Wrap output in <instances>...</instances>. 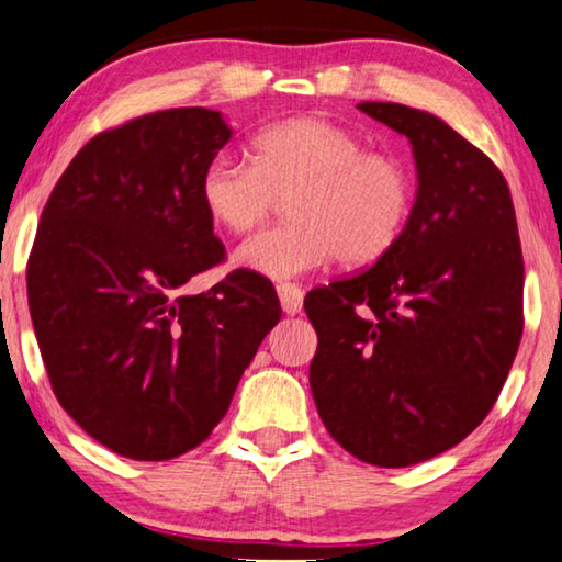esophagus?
Instances as JSON below:
<instances>
[{
	"instance_id": "1",
	"label": "esophagus",
	"mask_w": 562,
	"mask_h": 562,
	"mask_svg": "<svg viewBox=\"0 0 562 562\" xmlns=\"http://www.w3.org/2000/svg\"><path fill=\"white\" fill-rule=\"evenodd\" d=\"M277 295H280V303H282V311L290 313V316H295V313H301L303 308V290L297 285H277Z\"/></svg>"
}]
</instances>
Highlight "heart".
<instances>
[{"instance_id": "heart-1", "label": "heart", "mask_w": 562, "mask_h": 562, "mask_svg": "<svg viewBox=\"0 0 562 562\" xmlns=\"http://www.w3.org/2000/svg\"><path fill=\"white\" fill-rule=\"evenodd\" d=\"M285 198L293 223L236 251L238 267L269 280H293L336 257H385L406 231L416 184L398 154L370 151L357 133L313 115L269 125L251 138L249 164L215 159L200 177L207 218L231 234H249Z\"/></svg>"}]
</instances>
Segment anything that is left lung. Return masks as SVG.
<instances>
[{
  "label": "left lung",
  "instance_id": "left-lung-1",
  "mask_svg": "<svg viewBox=\"0 0 562 562\" xmlns=\"http://www.w3.org/2000/svg\"><path fill=\"white\" fill-rule=\"evenodd\" d=\"M357 110L411 140L418 190L385 257L305 295L311 391L344 450L408 468L460 445L496 403L525 328V259L512 192L481 148L431 112Z\"/></svg>",
  "mask_w": 562,
  "mask_h": 562
}]
</instances>
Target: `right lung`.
Segmentation results:
<instances>
[{
	"label": "right lung",
	"mask_w": 562,
	"mask_h": 562,
	"mask_svg": "<svg viewBox=\"0 0 562 562\" xmlns=\"http://www.w3.org/2000/svg\"><path fill=\"white\" fill-rule=\"evenodd\" d=\"M228 138L205 108L128 120L74 156L37 223L27 303L50 387L123 458L205 442L282 316L272 282L249 269L179 293L226 257L200 177Z\"/></svg>",
	"instance_id": "1"
}]
</instances>
